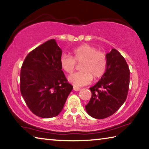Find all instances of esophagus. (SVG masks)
<instances>
[{"label":"esophagus","instance_id":"34e87169","mask_svg":"<svg viewBox=\"0 0 149 149\" xmlns=\"http://www.w3.org/2000/svg\"><path fill=\"white\" fill-rule=\"evenodd\" d=\"M81 89L79 87H74V90L75 91H79Z\"/></svg>","mask_w":149,"mask_h":149}]
</instances>
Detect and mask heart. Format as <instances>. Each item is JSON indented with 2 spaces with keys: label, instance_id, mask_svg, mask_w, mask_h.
I'll return each instance as SVG.
<instances>
[{
  "label": "heart",
  "instance_id": "heart-1",
  "mask_svg": "<svg viewBox=\"0 0 149 149\" xmlns=\"http://www.w3.org/2000/svg\"><path fill=\"white\" fill-rule=\"evenodd\" d=\"M72 56L63 54L60 64L62 69L68 74L75 70L77 63H81V71L70 75L68 80L77 87L89 84L93 80L101 77L107 71L108 60L105 52L97 50L92 45L84 44L72 50Z\"/></svg>",
  "mask_w": 149,
  "mask_h": 149
}]
</instances>
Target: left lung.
Returning a JSON list of instances; mask_svg holds the SVG:
<instances>
[{
	"label": "left lung",
	"instance_id": "obj_1",
	"mask_svg": "<svg viewBox=\"0 0 149 149\" xmlns=\"http://www.w3.org/2000/svg\"><path fill=\"white\" fill-rule=\"evenodd\" d=\"M107 56V71L90 88L92 96L85 106L89 115L97 119L114 114L124 103L129 90L130 72L124 58L114 49Z\"/></svg>",
	"mask_w": 149,
	"mask_h": 149
}]
</instances>
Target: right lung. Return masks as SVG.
Wrapping results in <instances>:
<instances>
[{
	"instance_id": "obj_1",
	"label": "right lung",
	"mask_w": 149,
	"mask_h": 149,
	"mask_svg": "<svg viewBox=\"0 0 149 149\" xmlns=\"http://www.w3.org/2000/svg\"><path fill=\"white\" fill-rule=\"evenodd\" d=\"M62 50L54 39L35 48L27 55L20 72V91L29 110L42 118L61 112L73 86L60 64Z\"/></svg>"
}]
</instances>
